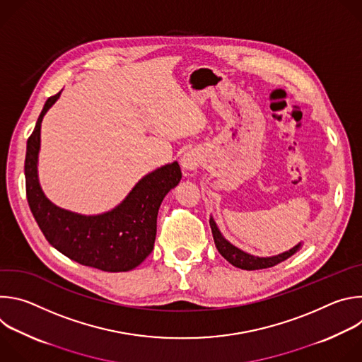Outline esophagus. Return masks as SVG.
Returning <instances> with one entry per match:
<instances>
[{
	"label": "esophagus",
	"instance_id": "esophagus-1",
	"mask_svg": "<svg viewBox=\"0 0 362 362\" xmlns=\"http://www.w3.org/2000/svg\"><path fill=\"white\" fill-rule=\"evenodd\" d=\"M183 168L187 170V172H194L199 166V158L196 156L194 153H186L183 156Z\"/></svg>",
	"mask_w": 362,
	"mask_h": 362
}]
</instances>
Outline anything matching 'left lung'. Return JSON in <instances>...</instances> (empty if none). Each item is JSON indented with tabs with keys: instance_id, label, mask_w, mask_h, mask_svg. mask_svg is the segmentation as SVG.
Returning a JSON list of instances; mask_svg holds the SVG:
<instances>
[{
	"instance_id": "8db88e82",
	"label": "left lung",
	"mask_w": 362,
	"mask_h": 362,
	"mask_svg": "<svg viewBox=\"0 0 362 362\" xmlns=\"http://www.w3.org/2000/svg\"><path fill=\"white\" fill-rule=\"evenodd\" d=\"M211 223V229H212V233H214V239H215V245L219 250V253L225 257V259L232 264L233 267L236 268H240V269H246V271H256V269H265V268H271V267H275L281 262H284L285 259H288V257H291L293 253H296L300 247V243L296 245L295 247L289 249L288 252H284L281 255H276V256H271V257H259V256H253V255H249L240 249H238L236 246H233L230 242H228L222 233L219 232L214 218H211L209 221Z\"/></svg>"
}]
</instances>
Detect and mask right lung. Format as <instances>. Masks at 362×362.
<instances>
[{"instance_id":"1","label":"right lung","mask_w":362,"mask_h":362,"mask_svg":"<svg viewBox=\"0 0 362 362\" xmlns=\"http://www.w3.org/2000/svg\"><path fill=\"white\" fill-rule=\"evenodd\" d=\"M60 93L48 97L27 140L25 192L42 235L70 259L105 272H126L151 253L158 212L163 197L182 179L177 162L144 176L116 209L98 216H81L57 208L42 193L37 177L40 129L47 110Z\"/></svg>"}]
</instances>
